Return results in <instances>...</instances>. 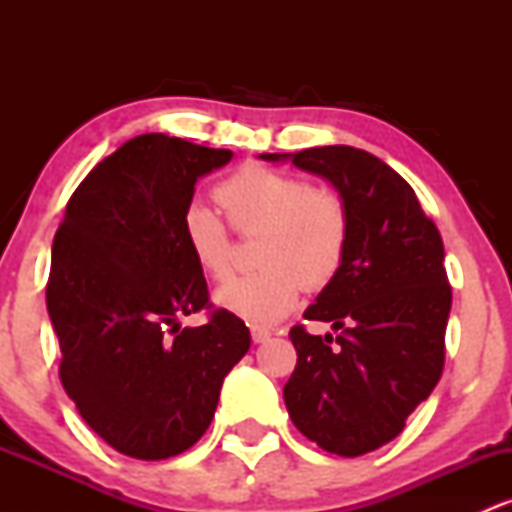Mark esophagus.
I'll return each mask as SVG.
<instances>
[{"instance_id":"obj_1","label":"esophagus","mask_w":512,"mask_h":512,"mask_svg":"<svg viewBox=\"0 0 512 512\" xmlns=\"http://www.w3.org/2000/svg\"><path fill=\"white\" fill-rule=\"evenodd\" d=\"M269 337H272V332H269V330H262V327H252V342H255V344L269 342Z\"/></svg>"}]
</instances>
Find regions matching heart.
<instances>
[{"label": "heart", "instance_id": "obj_1", "mask_svg": "<svg viewBox=\"0 0 512 512\" xmlns=\"http://www.w3.org/2000/svg\"><path fill=\"white\" fill-rule=\"evenodd\" d=\"M216 199L236 231H260L255 262L262 269L236 276L214 293V303L226 313L257 327L274 325L296 308L301 284L322 289L342 267L349 223L334 192L250 163L216 187ZM182 238L204 274L211 279L228 274L231 240L207 204L192 202L185 209Z\"/></svg>", "mask_w": 512, "mask_h": 512}]
</instances>
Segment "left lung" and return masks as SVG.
Listing matches in <instances>:
<instances>
[{"mask_svg":"<svg viewBox=\"0 0 512 512\" xmlns=\"http://www.w3.org/2000/svg\"><path fill=\"white\" fill-rule=\"evenodd\" d=\"M325 178L346 209L339 272L305 320L332 322L317 337L291 330L296 370L284 385L291 421L322 450L366 455L402 433L443 373L452 293L443 240L402 175L354 146L262 154Z\"/></svg>","mask_w":512,"mask_h":512,"instance_id":"obj_1","label":"left lung"}]
</instances>
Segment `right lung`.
Wrapping results in <instances>:
<instances>
[{"mask_svg":"<svg viewBox=\"0 0 512 512\" xmlns=\"http://www.w3.org/2000/svg\"><path fill=\"white\" fill-rule=\"evenodd\" d=\"M231 158L168 134L129 139L81 180L57 228L48 313L62 385L81 419L127 457L192 448L223 378L250 349V330L226 310L180 325L209 308L182 214L197 180Z\"/></svg>","mask_w":512,"mask_h":512,"instance_id":"1","label":"right lung"}]
</instances>
